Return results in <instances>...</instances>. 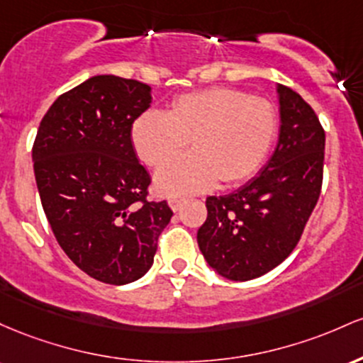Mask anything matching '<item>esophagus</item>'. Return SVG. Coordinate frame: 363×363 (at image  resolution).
Here are the masks:
<instances>
[{
  "label": "esophagus",
  "mask_w": 363,
  "mask_h": 363,
  "mask_svg": "<svg viewBox=\"0 0 363 363\" xmlns=\"http://www.w3.org/2000/svg\"><path fill=\"white\" fill-rule=\"evenodd\" d=\"M168 203H169L171 209L178 211V209H180V207L183 206V203H185V199H177V197H173V199H169Z\"/></svg>",
  "instance_id": "34e87169"
}]
</instances>
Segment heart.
<instances>
[{"mask_svg": "<svg viewBox=\"0 0 363 363\" xmlns=\"http://www.w3.org/2000/svg\"><path fill=\"white\" fill-rule=\"evenodd\" d=\"M278 130L276 109L264 97L213 87L183 94L169 113H142L132 127L137 156L160 168L193 142L194 152L156 174L162 195H189L213 189L216 182H245L266 161Z\"/></svg>", "mask_w": 363, "mask_h": 363, "instance_id": "heart-1", "label": "heart"}]
</instances>
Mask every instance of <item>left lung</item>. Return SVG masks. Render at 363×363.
Masks as SVG:
<instances>
[{"label": "left lung", "mask_w": 363, "mask_h": 363, "mask_svg": "<svg viewBox=\"0 0 363 363\" xmlns=\"http://www.w3.org/2000/svg\"><path fill=\"white\" fill-rule=\"evenodd\" d=\"M279 138L257 177L235 192L207 197L197 242L223 278L248 281L279 266L298 243L320 195L325 133L313 109L278 85Z\"/></svg>", "instance_id": "left-lung-1"}]
</instances>
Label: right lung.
Listing matches in <instances>:
<instances>
[{
    "mask_svg": "<svg viewBox=\"0 0 363 363\" xmlns=\"http://www.w3.org/2000/svg\"><path fill=\"white\" fill-rule=\"evenodd\" d=\"M150 101L147 84L96 75L51 104L32 147L40 203L60 247L108 284L150 269L173 216L166 201H147L150 177L132 145L133 121Z\"/></svg>",
    "mask_w": 363,
    "mask_h": 363,
    "instance_id": "add662e5",
    "label": "right lung"
}]
</instances>
